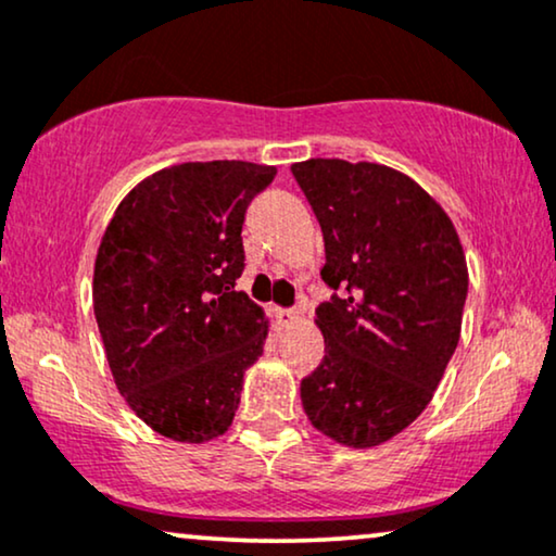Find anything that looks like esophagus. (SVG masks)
<instances>
[{"instance_id": "34e87169", "label": "esophagus", "mask_w": 556, "mask_h": 556, "mask_svg": "<svg viewBox=\"0 0 556 556\" xmlns=\"http://www.w3.org/2000/svg\"><path fill=\"white\" fill-rule=\"evenodd\" d=\"M278 319H280V324H283V327H291V324L299 321V314H295L293 308H280Z\"/></svg>"}]
</instances>
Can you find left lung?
Returning <instances> with one entry per match:
<instances>
[{
    "mask_svg": "<svg viewBox=\"0 0 556 556\" xmlns=\"http://www.w3.org/2000/svg\"><path fill=\"white\" fill-rule=\"evenodd\" d=\"M324 235V359L301 403L324 437L370 450L434 399L463 329L467 261L450 214L406 173L312 157L291 165Z\"/></svg>",
    "mask_w": 556,
    "mask_h": 556,
    "instance_id": "left-lung-1",
    "label": "left lung"
}]
</instances>
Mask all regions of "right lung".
I'll return each instance as SVG.
<instances>
[{"label": "right lung", "instance_id": "1", "mask_svg": "<svg viewBox=\"0 0 556 556\" xmlns=\"http://www.w3.org/2000/svg\"><path fill=\"white\" fill-rule=\"evenodd\" d=\"M276 165L178 163L142 178L106 225L93 316L127 406L165 439L204 444L232 427L244 370L268 340L242 276L244 208Z\"/></svg>", "mask_w": 556, "mask_h": 556}]
</instances>
